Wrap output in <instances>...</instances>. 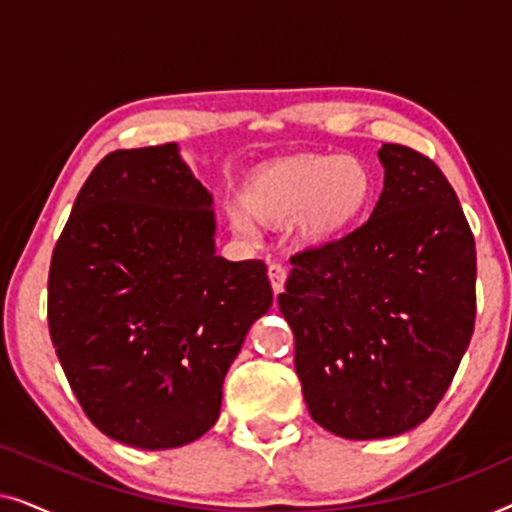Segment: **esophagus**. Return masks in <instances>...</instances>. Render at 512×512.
<instances>
[{"label": "esophagus", "mask_w": 512, "mask_h": 512, "mask_svg": "<svg viewBox=\"0 0 512 512\" xmlns=\"http://www.w3.org/2000/svg\"><path fill=\"white\" fill-rule=\"evenodd\" d=\"M268 277H270L272 291L279 293L284 289V282H286V268L282 263H270L268 265Z\"/></svg>", "instance_id": "1"}]
</instances>
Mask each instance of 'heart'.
<instances>
[{"label":"heart","instance_id":"heart-1","mask_svg":"<svg viewBox=\"0 0 512 512\" xmlns=\"http://www.w3.org/2000/svg\"><path fill=\"white\" fill-rule=\"evenodd\" d=\"M373 198V174L356 156H298L265 167L244 188V205L270 223L296 217L298 235L324 242L354 223ZM247 209L233 205L228 219L235 233L254 240Z\"/></svg>","mask_w":512,"mask_h":512}]
</instances>
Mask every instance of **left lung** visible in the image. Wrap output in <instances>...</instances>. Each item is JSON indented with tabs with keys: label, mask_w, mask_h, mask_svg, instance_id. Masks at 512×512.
<instances>
[{
	"label": "left lung",
	"mask_w": 512,
	"mask_h": 512,
	"mask_svg": "<svg viewBox=\"0 0 512 512\" xmlns=\"http://www.w3.org/2000/svg\"><path fill=\"white\" fill-rule=\"evenodd\" d=\"M370 219L291 256L277 303L307 410L349 440L415 429L445 396L475 326V240L424 153L382 144Z\"/></svg>",
	"instance_id": "obj_1"
}]
</instances>
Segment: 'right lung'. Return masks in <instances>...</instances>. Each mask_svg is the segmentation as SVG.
<instances>
[{
  "mask_svg": "<svg viewBox=\"0 0 512 512\" xmlns=\"http://www.w3.org/2000/svg\"><path fill=\"white\" fill-rule=\"evenodd\" d=\"M212 195L177 144L104 156L53 249L48 331L104 436L139 450L198 440L244 335L272 305L263 261L214 249Z\"/></svg>",
  "mask_w": 512,
  "mask_h": 512,
  "instance_id": "add662e5",
  "label": "right lung"
}]
</instances>
